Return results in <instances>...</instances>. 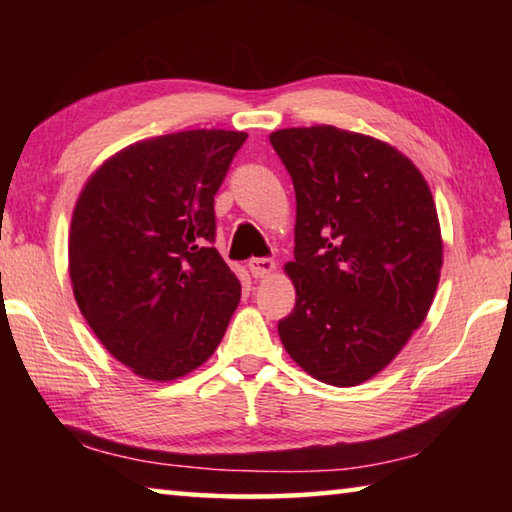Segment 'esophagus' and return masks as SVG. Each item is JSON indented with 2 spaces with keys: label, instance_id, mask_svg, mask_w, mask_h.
<instances>
[{
  "label": "esophagus",
  "instance_id": "obj_1",
  "mask_svg": "<svg viewBox=\"0 0 512 512\" xmlns=\"http://www.w3.org/2000/svg\"><path fill=\"white\" fill-rule=\"evenodd\" d=\"M248 268L250 273H253V277H266L268 273L275 271V262L268 257H255L248 262Z\"/></svg>",
  "mask_w": 512,
  "mask_h": 512
}]
</instances>
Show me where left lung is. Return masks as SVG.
Returning <instances> with one entry per match:
<instances>
[{"label": "left lung", "mask_w": 512, "mask_h": 512, "mask_svg": "<svg viewBox=\"0 0 512 512\" xmlns=\"http://www.w3.org/2000/svg\"><path fill=\"white\" fill-rule=\"evenodd\" d=\"M271 144L296 189V307L277 332L311 377L357 386L431 307L443 266L436 205L415 164L368 135L284 128Z\"/></svg>", "instance_id": "left-lung-1"}]
</instances>
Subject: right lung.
Returning <instances> with one entry per match:
<instances>
[{"instance_id":"add662e5","label":"right lung","mask_w":512,"mask_h":512,"mask_svg":"<svg viewBox=\"0 0 512 512\" xmlns=\"http://www.w3.org/2000/svg\"><path fill=\"white\" fill-rule=\"evenodd\" d=\"M239 131H183L112 155L74 207L69 277L81 314L112 357L171 381L212 357L241 284L216 241L214 196Z\"/></svg>"}]
</instances>
